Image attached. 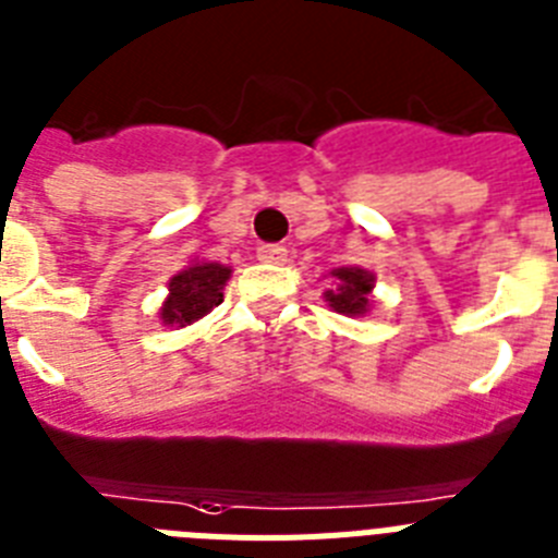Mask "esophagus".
Masks as SVG:
<instances>
[{"label":"esophagus","mask_w":558,"mask_h":558,"mask_svg":"<svg viewBox=\"0 0 558 558\" xmlns=\"http://www.w3.org/2000/svg\"><path fill=\"white\" fill-rule=\"evenodd\" d=\"M286 255H289V252H286V246H280V244L258 246V258L264 260V264H283Z\"/></svg>","instance_id":"34e87169"}]
</instances>
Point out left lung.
I'll list each match as a JSON object with an SVG mask.
<instances>
[{
	"mask_svg": "<svg viewBox=\"0 0 558 558\" xmlns=\"http://www.w3.org/2000/svg\"><path fill=\"white\" fill-rule=\"evenodd\" d=\"M328 278H331V289H326L323 298L333 312L345 317H365L371 312L376 275L362 266H339L328 272Z\"/></svg>",
	"mask_w": 558,
	"mask_h": 558,
	"instance_id": "obj_1",
	"label": "left lung"
}]
</instances>
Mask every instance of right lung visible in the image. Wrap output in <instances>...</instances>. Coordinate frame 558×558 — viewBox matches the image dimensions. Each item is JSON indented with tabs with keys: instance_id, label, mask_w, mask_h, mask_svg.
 <instances>
[{
	"instance_id": "obj_1",
	"label": "right lung",
	"mask_w": 558,
	"mask_h": 558,
	"mask_svg": "<svg viewBox=\"0 0 558 558\" xmlns=\"http://www.w3.org/2000/svg\"><path fill=\"white\" fill-rule=\"evenodd\" d=\"M230 275V266L219 260H191L182 272L168 280V298L159 306V323L165 328L193 326L225 300Z\"/></svg>"
}]
</instances>
